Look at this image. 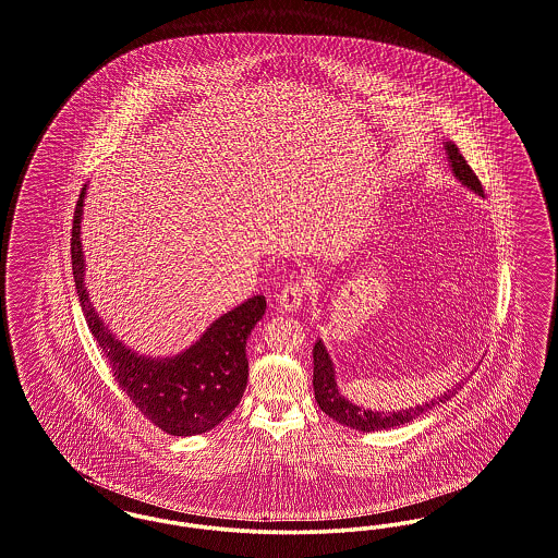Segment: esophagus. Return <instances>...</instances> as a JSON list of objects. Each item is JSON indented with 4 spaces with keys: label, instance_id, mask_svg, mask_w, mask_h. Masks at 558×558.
<instances>
[{
    "label": "esophagus",
    "instance_id": "obj_1",
    "mask_svg": "<svg viewBox=\"0 0 558 558\" xmlns=\"http://www.w3.org/2000/svg\"><path fill=\"white\" fill-rule=\"evenodd\" d=\"M304 298H306V288L298 281H291L288 286H283V290L277 295V304L283 313H293L302 306Z\"/></svg>",
    "mask_w": 558,
    "mask_h": 558
}]
</instances>
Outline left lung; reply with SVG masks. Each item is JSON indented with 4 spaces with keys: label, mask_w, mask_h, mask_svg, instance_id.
<instances>
[{
    "label": "left lung",
    "mask_w": 558,
    "mask_h": 558,
    "mask_svg": "<svg viewBox=\"0 0 558 558\" xmlns=\"http://www.w3.org/2000/svg\"><path fill=\"white\" fill-rule=\"evenodd\" d=\"M446 151H448V158L452 162V170L457 174V179L462 181L466 187H471L475 194L484 195V187H482V181L477 179V174L473 172V169L466 165L464 156L461 154V149L454 146L452 142L446 144ZM315 377H313V386H315V400L316 404L320 407V411L325 414H329L333 421H338L345 427H352L356 432H381V429H393V427H400L404 423H411L412 418H416L418 414L423 412L432 411L436 404H444L446 400H450L457 388L448 389L444 396H439L437 400L432 402H425L423 407H414L409 411H396V412H375L364 411L361 407L348 402L340 391H338V384H336V371H333V363L325 350V345L320 343V340L315 343Z\"/></svg>",
    "instance_id": "obj_1"
}]
</instances>
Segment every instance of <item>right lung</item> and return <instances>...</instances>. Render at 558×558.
<instances>
[{
	"label": "right lung",
	"instance_id": "obj_1",
	"mask_svg": "<svg viewBox=\"0 0 558 558\" xmlns=\"http://www.w3.org/2000/svg\"><path fill=\"white\" fill-rule=\"evenodd\" d=\"M85 187L73 218V275L87 327L112 377L149 423L169 436H197L217 427L242 400L247 384L245 340L265 315V295H254L215 320L190 350L174 359H144L124 348L99 320L83 281L81 217Z\"/></svg>",
	"mask_w": 558,
	"mask_h": 558
}]
</instances>
